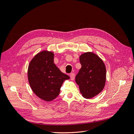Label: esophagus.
Instances as JSON below:
<instances>
[{
  "label": "esophagus",
  "mask_w": 134,
  "mask_h": 134,
  "mask_svg": "<svg viewBox=\"0 0 134 134\" xmlns=\"http://www.w3.org/2000/svg\"><path fill=\"white\" fill-rule=\"evenodd\" d=\"M70 79L72 80H73L74 79V78H75V74L73 73V72H72V73H70Z\"/></svg>",
  "instance_id": "34e87169"
}]
</instances>
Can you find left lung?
Returning a JSON list of instances; mask_svg holds the SVG:
<instances>
[{
	"mask_svg": "<svg viewBox=\"0 0 134 134\" xmlns=\"http://www.w3.org/2000/svg\"><path fill=\"white\" fill-rule=\"evenodd\" d=\"M79 60L82 68L75 76V82L82 96L87 99L92 98L104 87L106 66L102 59L91 52L81 55Z\"/></svg>",
	"mask_w": 134,
	"mask_h": 134,
	"instance_id": "left-lung-1",
	"label": "left lung"
}]
</instances>
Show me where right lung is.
Returning <instances> with one entry per match:
<instances>
[{"label": "right lung", "instance_id": "1", "mask_svg": "<svg viewBox=\"0 0 134 134\" xmlns=\"http://www.w3.org/2000/svg\"><path fill=\"white\" fill-rule=\"evenodd\" d=\"M53 52L43 51L32 59L28 69V79L35 94L45 101H51L59 94L64 81L70 79L54 63Z\"/></svg>", "mask_w": 134, "mask_h": 134}]
</instances>
